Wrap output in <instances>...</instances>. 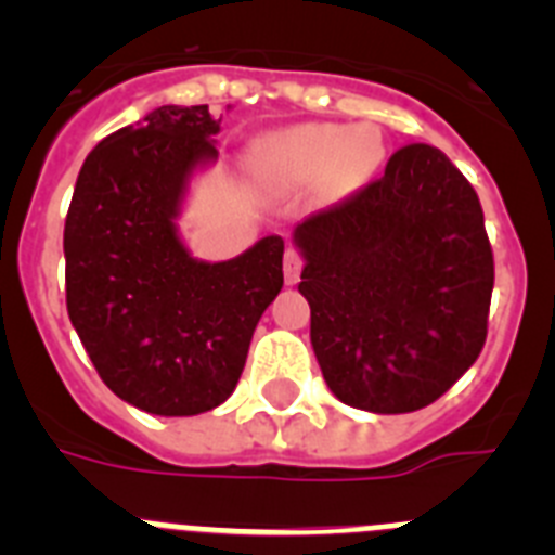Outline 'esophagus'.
<instances>
[{
	"label": "esophagus",
	"mask_w": 555,
	"mask_h": 555,
	"mask_svg": "<svg viewBox=\"0 0 555 555\" xmlns=\"http://www.w3.org/2000/svg\"><path fill=\"white\" fill-rule=\"evenodd\" d=\"M300 272H302V258L297 249H286V258H283V278H286L288 286L300 281Z\"/></svg>",
	"instance_id": "34e87169"
}]
</instances>
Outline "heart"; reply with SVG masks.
<instances>
[{
    "label": "heart",
    "mask_w": 555,
    "mask_h": 555,
    "mask_svg": "<svg viewBox=\"0 0 555 555\" xmlns=\"http://www.w3.org/2000/svg\"><path fill=\"white\" fill-rule=\"evenodd\" d=\"M384 160V139L375 127L300 125L274 132L255 150V164L274 185H313L327 178L336 189H356Z\"/></svg>",
    "instance_id": "obj_1"
}]
</instances>
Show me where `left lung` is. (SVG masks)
I'll return each mask as SVG.
<instances>
[{
  "mask_svg": "<svg viewBox=\"0 0 555 555\" xmlns=\"http://www.w3.org/2000/svg\"><path fill=\"white\" fill-rule=\"evenodd\" d=\"M311 345L341 403L425 409L487 341L494 258L469 180L430 144L400 146L384 178L294 230Z\"/></svg>",
  "mask_w": 555,
  "mask_h": 555,
  "instance_id": "left-lung-1",
  "label": "left lung"
}]
</instances>
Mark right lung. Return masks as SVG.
Instances as JSON below:
<instances>
[{
  "label": "right lung",
  "instance_id": "add662e5",
  "mask_svg": "<svg viewBox=\"0 0 555 555\" xmlns=\"http://www.w3.org/2000/svg\"><path fill=\"white\" fill-rule=\"evenodd\" d=\"M208 105H164L91 150L63 228L66 308L113 395L191 416L233 395L253 331L283 288V238L194 261L175 217L191 171L219 155Z\"/></svg>",
  "mask_w": 555,
  "mask_h": 555
}]
</instances>
